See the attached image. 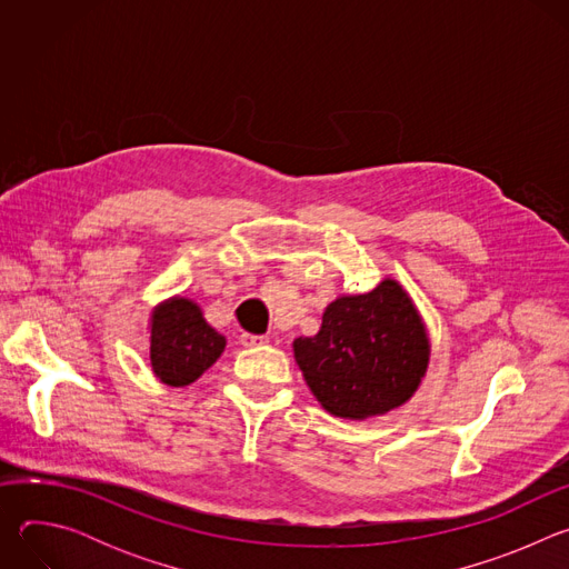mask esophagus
Wrapping results in <instances>:
<instances>
[{"mask_svg":"<svg viewBox=\"0 0 569 569\" xmlns=\"http://www.w3.org/2000/svg\"><path fill=\"white\" fill-rule=\"evenodd\" d=\"M240 345H242V347H261V345H268V338H266V336L242 333V336H240Z\"/></svg>","mask_w":569,"mask_h":569,"instance_id":"34e87169","label":"esophagus"}]
</instances>
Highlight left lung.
I'll return each instance as SVG.
<instances>
[{"mask_svg": "<svg viewBox=\"0 0 569 569\" xmlns=\"http://www.w3.org/2000/svg\"><path fill=\"white\" fill-rule=\"evenodd\" d=\"M295 360L321 408L340 419L387 415L419 389L430 340L410 295L393 279L367 295L340 297L312 338L295 340Z\"/></svg>", "mask_w": 569, "mask_h": 569, "instance_id": "obj_1", "label": "left lung"}]
</instances>
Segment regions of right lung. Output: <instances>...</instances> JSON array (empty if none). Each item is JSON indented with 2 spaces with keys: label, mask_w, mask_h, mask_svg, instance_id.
<instances>
[{
  "label": "right lung",
  "mask_w": 569,
  "mask_h": 569,
  "mask_svg": "<svg viewBox=\"0 0 569 569\" xmlns=\"http://www.w3.org/2000/svg\"><path fill=\"white\" fill-rule=\"evenodd\" d=\"M224 338L211 329L196 301L173 297L150 315V365L169 387L198 380L224 351Z\"/></svg>",
  "instance_id": "obj_1"
}]
</instances>
